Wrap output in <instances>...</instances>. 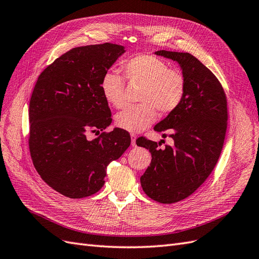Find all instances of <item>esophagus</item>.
<instances>
[{
  "mask_svg": "<svg viewBox=\"0 0 259 259\" xmlns=\"http://www.w3.org/2000/svg\"><path fill=\"white\" fill-rule=\"evenodd\" d=\"M131 138H132V146L136 147V135L135 134H131Z\"/></svg>",
  "mask_w": 259,
  "mask_h": 259,
  "instance_id": "esophagus-1",
  "label": "esophagus"
}]
</instances>
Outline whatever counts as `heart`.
Returning a JSON list of instances; mask_svg holds the SVG:
<instances>
[{"label": "heart", "mask_w": 259, "mask_h": 259, "mask_svg": "<svg viewBox=\"0 0 259 259\" xmlns=\"http://www.w3.org/2000/svg\"><path fill=\"white\" fill-rule=\"evenodd\" d=\"M125 75L131 83L143 85L139 101L142 105L125 108L115 116L120 128L139 133L146 130L161 114L173 112L182 103L186 92V80L178 70L169 69L167 62L151 56L138 55L123 65ZM100 90L109 104L115 108L125 105L124 79L113 71L106 72L100 82Z\"/></svg>", "instance_id": "1"}]
</instances>
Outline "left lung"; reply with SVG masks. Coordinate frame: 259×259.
Listing matches in <instances>:
<instances>
[{
	"label": "left lung",
	"instance_id": "obj_1",
	"mask_svg": "<svg viewBox=\"0 0 259 259\" xmlns=\"http://www.w3.org/2000/svg\"><path fill=\"white\" fill-rule=\"evenodd\" d=\"M158 56L176 61L186 80V92L176 110L154 126L173 145L161 149L142 138L151 163L140 177L143 190L152 200L171 204L192 194L205 182L221 155L227 130V99L222 84L189 53L158 51Z\"/></svg>",
	"mask_w": 259,
	"mask_h": 259
}]
</instances>
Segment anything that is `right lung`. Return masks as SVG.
<instances>
[{
    "instance_id": "add662e5",
    "label": "right lung",
    "mask_w": 259,
    "mask_h": 259,
    "mask_svg": "<svg viewBox=\"0 0 259 259\" xmlns=\"http://www.w3.org/2000/svg\"><path fill=\"white\" fill-rule=\"evenodd\" d=\"M124 53V46L111 43L75 48L36 81L29 105L31 158L44 182L65 197L99 191L108 164L131 145L128 133L119 127L88 139L90 132H103L112 122L100 82Z\"/></svg>"
}]
</instances>
